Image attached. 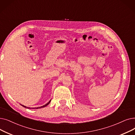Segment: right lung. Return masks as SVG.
Segmentation results:
<instances>
[{"instance_id": "add662e5", "label": "right lung", "mask_w": 135, "mask_h": 135, "mask_svg": "<svg viewBox=\"0 0 135 135\" xmlns=\"http://www.w3.org/2000/svg\"><path fill=\"white\" fill-rule=\"evenodd\" d=\"M51 101V100L47 103V104H46L45 105H43V106H42V107H38V108H29V107H26V106H24V105H21V104H20L21 106H22L23 107H24V108H27V109H40V108H45V107H46V106H47V105L50 103V102Z\"/></svg>"}]
</instances>
